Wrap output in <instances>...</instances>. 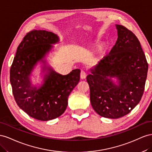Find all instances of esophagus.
Returning a JSON list of instances; mask_svg holds the SVG:
<instances>
[{
    "mask_svg": "<svg viewBox=\"0 0 152 152\" xmlns=\"http://www.w3.org/2000/svg\"><path fill=\"white\" fill-rule=\"evenodd\" d=\"M86 72L84 71H81V73H80V77L81 79H85L86 77Z\"/></svg>",
    "mask_w": 152,
    "mask_h": 152,
    "instance_id": "obj_1",
    "label": "esophagus"
}]
</instances>
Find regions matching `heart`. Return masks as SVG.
<instances>
[{"mask_svg":"<svg viewBox=\"0 0 152 152\" xmlns=\"http://www.w3.org/2000/svg\"><path fill=\"white\" fill-rule=\"evenodd\" d=\"M106 50V45L104 43L98 45L95 50V57H100L105 53Z\"/></svg>","mask_w":152,"mask_h":152,"instance_id":"b5f03b06","label":"heart"}]
</instances>
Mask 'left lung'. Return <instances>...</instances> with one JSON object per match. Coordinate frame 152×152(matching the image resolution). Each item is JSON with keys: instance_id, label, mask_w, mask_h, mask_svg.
<instances>
[{"instance_id": "1", "label": "left lung", "mask_w": 152, "mask_h": 152, "mask_svg": "<svg viewBox=\"0 0 152 152\" xmlns=\"http://www.w3.org/2000/svg\"><path fill=\"white\" fill-rule=\"evenodd\" d=\"M118 39L110 53L86 77L90 102L99 115L118 118L129 113L144 92L148 64L140 42L131 30L116 25ZM116 77L119 85L112 83Z\"/></svg>"}]
</instances>
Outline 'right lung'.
<instances>
[{
  "label": "right lung",
  "mask_w": 152,
  "mask_h": 152,
  "mask_svg": "<svg viewBox=\"0 0 152 152\" xmlns=\"http://www.w3.org/2000/svg\"><path fill=\"white\" fill-rule=\"evenodd\" d=\"M56 34L33 30L20 42L10 69V81L15 100L30 116L41 121L54 119L66 110L68 97L80 80V70L62 76L48 68L43 85L31 86L29 76L37 63L45 57L52 45L58 42Z\"/></svg>",
  "instance_id": "right-lung-1"
}]
</instances>
